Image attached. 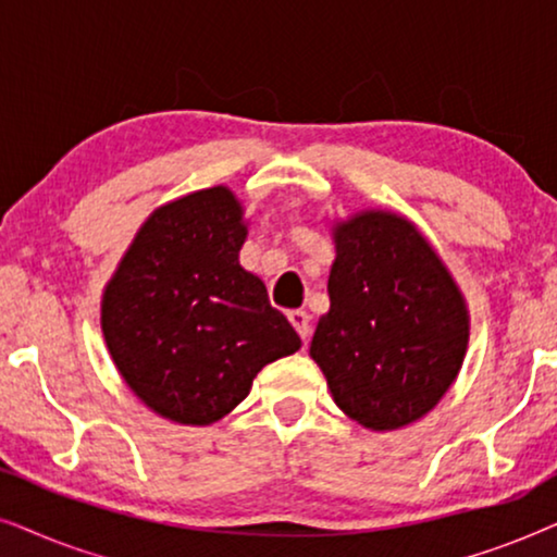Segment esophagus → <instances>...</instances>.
<instances>
[{
  "mask_svg": "<svg viewBox=\"0 0 557 557\" xmlns=\"http://www.w3.org/2000/svg\"><path fill=\"white\" fill-rule=\"evenodd\" d=\"M288 322H292V326L296 332H299V337L307 342V337L311 334V324H309V314L307 311H301V309H294V311H288Z\"/></svg>",
  "mask_w": 557,
  "mask_h": 557,
  "instance_id": "obj_1",
  "label": "esophagus"
}]
</instances>
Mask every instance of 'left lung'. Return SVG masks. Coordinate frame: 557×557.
Segmentation results:
<instances>
[{"label": "left lung", "mask_w": 557, "mask_h": 557, "mask_svg": "<svg viewBox=\"0 0 557 557\" xmlns=\"http://www.w3.org/2000/svg\"><path fill=\"white\" fill-rule=\"evenodd\" d=\"M330 311L309 355L364 429L395 431L436 408L469 345L467 301L410 220L364 210L334 225Z\"/></svg>", "instance_id": "1"}]
</instances>
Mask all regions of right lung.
Instances as JSON below:
<instances>
[{"label":"right lung","mask_w":557,"mask_h":557,"mask_svg":"<svg viewBox=\"0 0 557 557\" xmlns=\"http://www.w3.org/2000/svg\"><path fill=\"white\" fill-rule=\"evenodd\" d=\"M246 235L231 189H200L151 212L106 284L111 360L174 423L220 421L265 364L301 347L263 281L238 263Z\"/></svg>","instance_id":"1"}]
</instances>
